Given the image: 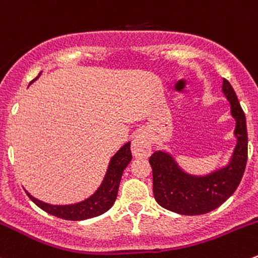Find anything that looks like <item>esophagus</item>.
<instances>
[{
	"label": "esophagus",
	"mask_w": 258,
	"mask_h": 258,
	"mask_svg": "<svg viewBox=\"0 0 258 258\" xmlns=\"http://www.w3.org/2000/svg\"><path fill=\"white\" fill-rule=\"evenodd\" d=\"M132 153L135 158H148L152 153V144L148 133L140 132L135 134L132 142Z\"/></svg>",
	"instance_id": "34e87169"
}]
</instances>
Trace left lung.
<instances>
[{
	"label": "left lung",
	"mask_w": 258,
	"mask_h": 258,
	"mask_svg": "<svg viewBox=\"0 0 258 258\" xmlns=\"http://www.w3.org/2000/svg\"><path fill=\"white\" fill-rule=\"evenodd\" d=\"M224 96L236 120L234 147L229 163L205 175L189 174L167 152L157 150L149 158L153 169V193L159 206L184 216L205 215L226 202L238 187L247 163L246 116L231 84L223 79Z\"/></svg>",
	"instance_id": "1"
}]
</instances>
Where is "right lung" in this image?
Instances as JSON below:
<instances>
[{
  "mask_svg": "<svg viewBox=\"0 0 258 258\" xmlns=\"http://www.w3.org/2000/svg\"><path fill=\"white\" fill-rule=\"evenodd\" d=\"M37 78L34 79L30 84L37 80ZM130 160H132V152H130V142H128L110 159L103 183L96 189V192L89 198H86L85 201H81L79 203L65 206L48 205V203H45L42 201L37 200V198L32 197L27 190L26 193L30 197V200L37 207H40L45 212L50 213V215L58 217V218L68 219V221H83V219L98 217L105 213L108 210H110L111 206L115 202L121 175H123L124 169L129 164Z\"/></svg>",
  "mask_w": 258,
  "mask_h": 258,
  "instance_id": "1",
  "label": "right lung"
}]
</instances>
